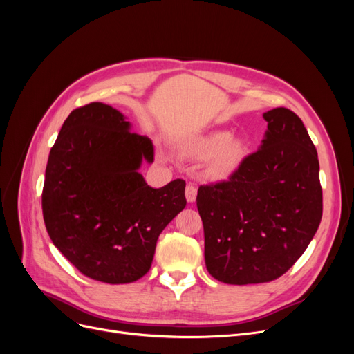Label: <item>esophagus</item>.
I'll use <instances>...</instances> for the list:
<instances>
[{
  "instance_id": "obj_1",
  "label": "esophagus",
  "mask_w": 354,
  "mask_h": 354,
  "mask_svg": "<svg viewBox=\"0 0 354 354\" xmlns=\"http://www.w3.org/2000/svg\"><path fill=\"white\" fill-rule=\"evenodd\" d=\"M186 199L189 201V202H195V199H196V195H198V189H196V186L194 185V183H189L187 186H186Z\"/></svg>"
}]
</instances>
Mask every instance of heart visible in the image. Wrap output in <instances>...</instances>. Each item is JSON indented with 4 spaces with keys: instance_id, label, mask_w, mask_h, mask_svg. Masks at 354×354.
<instances>
[{
    "instance_id": "heart-1",
    "label": "heart",
    "mask_w": 354,
    "mask_h": 354,
    "mask_svg": "<svg viewBox=\"0 0 354 354\" xmlns=\"http://www.w3.org/2000/svg\"><path fill=\"white\" fill-rule=\"evenodd\" d=\"M190 153L196 158H208L209 174L224 177L239 164L243 153V143L236 137H230L226 130H214L202 134L189 145Z\"/></svg>"
}]
</instances>
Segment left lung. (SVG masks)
I'll list each match as a JSON object with an SVG mask.
<instances>
[{
  "label": "left lung",
  "instance_id": "left-lung-1",
  "mask_svg": "<svg viewBox=\"0 0 354 354\" xmlns=\"http://www.w3.org/2000/svg\"><path fill=\"white\" fill-rule=\"evenodd\" d=\"M267 133L227 180L199 186L207 270L230 285L272 282L303 255L322 220L316 147L286 108L264 113Z\"/></svg>",
  "mask_w": 354,
  "mask_h": 354
}]
</instances>
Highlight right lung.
<instances>
[{"mask_svg":"<svg viewBox=\"0 0 354 354\" xmlns=\"http://www.w3.org/2000/svg\"><path fill=\"white\" fill-rule=\"evenodd\" d=\"M153 156L152 142L108 104L81 106L63 122L46 168L42 216L56 248L90 279L143 277L160 232L186 207L185 180L153 189L137 173Z\"/></svg>","mask_w":354,"mask_h":354,"instance_id":"right-lung-1","label":"right lung"}]
</instances>
